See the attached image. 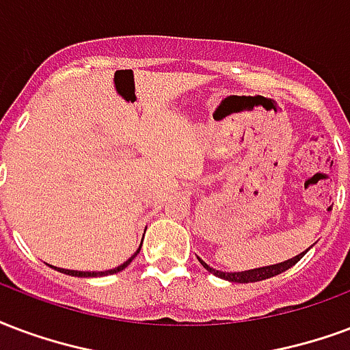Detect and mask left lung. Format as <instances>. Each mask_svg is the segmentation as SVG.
I'll return each mask as SVG.
<instances>
[{
    "mask_svg": "<svg viewBox=\"0 0 350 350\" xmlns=\"http://www.w3.org/2000/svg\"><path fill=\"white\" fill-rule=\"evenodd\" d=\"M308 250H310V248H308ZM306 252L295 256V258H291V260L282 261V263H276V265H267V267H260V269H250V271H243V273H222V271H215L213 267H209L208 263H206V261H202L200 258H198V261L202 263V267L208 269L209 273L215 274V276H219V278H224V280H228V282H237V284H248V282H260V280H265V278H271V276H276V274L284 273V271H287V269L293 267L297 261H300V258L306 254Z\"/></svg>",
    "mask_w": 350,
    "mask_h": 350,
    "instance_id": "obj_1",
    "label": "left lung"
}]
</instances>
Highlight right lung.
<instances>
[{
    "instance_id": "1",
    "label": "right lung",
    "mask_w": 350,
    "mask_h": 350,
    "mask_svg": "<svg viewBox=\"0 0 350 350\" xmlns=\"http://www.w3.org/2000/svg\"><path fill=\"white\" fill-rule=\"evenodd\" d=\"M139 250H141V248H139ZM139 250H137V252H139ZM137 252L131 256L128 261H124L122 265H118V267L111 269V271H103V273H94V271H92V273H85V271H68V269H59V267H55V269H57V271H61V273H64V274H72V276H83V278H89V276H105V274H115V273H120V271H124V269L128 267L129 263L133 261V258L137 256Z\"/></svg>"
}]
</instances>
